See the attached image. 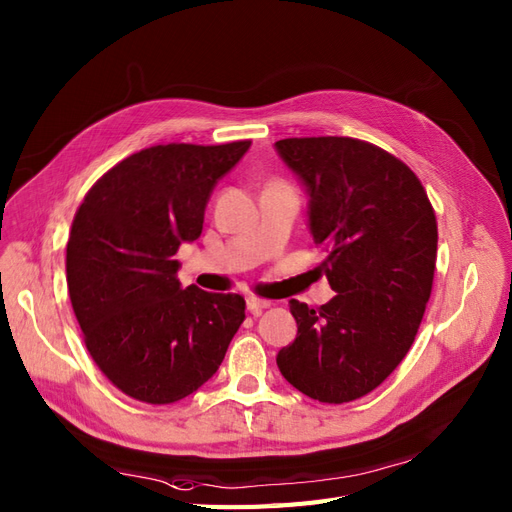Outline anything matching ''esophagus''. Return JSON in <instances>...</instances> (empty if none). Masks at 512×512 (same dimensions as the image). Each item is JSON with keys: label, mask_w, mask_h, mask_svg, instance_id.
Here are the masks:
<instances>
[{"label": "esophagus", "mask_w": 512, "mask_h": 512, "mask_svg": "<svg viewBox=\"0 0 512 512\" xmlns=\"http://www.w3.org/2000/svg\"><path fill=\"white\" fill-rule=\"evenodd\" d=\"M246 308H249L251 315L259 317L263 310L270 308V302L268 300H259V298H246Z\"/></svg>", "instance_id": "1"}]
</instances>
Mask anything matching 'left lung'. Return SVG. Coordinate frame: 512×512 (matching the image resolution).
<instances>
[{"instance_id": "left-lung-1", "label": "left lung", "mask_w": 512, "mask_h": 512, "mask_svg": "<svg viewBox=\"0 0 512 512\" xmlns=\"http://www.w3.org/2000/svg\"><path fill=\"white\" fill-rule=\"evenodd\" d=\"M276 151L310 195L308 221L336 295L289 300L298 336L280 374L312 400L344 404L376 389L415 342L430 300L438 225L417 174L355 138H287Z\"/></svg>"}]
</instances>
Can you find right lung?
<instances>
[{"mask_svg":"<svg viewBox=\"0 0 512 512\" xmlns=\"http://www.w3.org/2000/svg\"><path fill=\"white\" fill-rule=\"evenodd\" d=\"M249 146L142 148L76 210L65 255L72 308L97 368L129 398H187L219 370L244 321L242 295L180 287L174 257L200 238L214 185Z\"/></svg>","mask_w":512,"mask_h":512,"instance_id":"1","label":"right lung"}]
</instances>
